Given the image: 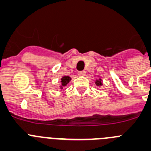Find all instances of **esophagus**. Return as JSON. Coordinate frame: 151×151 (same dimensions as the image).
<instances>
[{
    "mask_svg": "<svg viewBox=\"0 0 151 151\" xmlns=\"http://www.w3.org/2000/svg\"><path fill=\"white\" fill-rule=\"evenodd\" d=\"M85 73H86L85 70H81V71H78V72H77V74L80 76H82V75H84Z\"/></svg>",
    "mask_w": 151,
    "mask_h": 151,
    "instance_id": "1",
    "label": "esophagus"
}]
</instances>
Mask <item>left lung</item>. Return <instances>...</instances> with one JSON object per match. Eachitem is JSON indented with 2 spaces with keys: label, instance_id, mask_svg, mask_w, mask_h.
Returning <instances> with one entry per match:
<instances>
[{
  "label": "left lung",
  "instance_id": "obj_1",
  "mask_svg": "<svg viewBox=\"0 0 151 151\" xmlns=\"http://www.w3.org/2000/svg\"><path fill=\"white\" fill-rule=\"evenodd\" d=\"M101 79H99V80H97V81H96V84L98 86H100L102 85V83H101Z\"/></svg>",
  "mask_w": 151,
  "mask_h": 151
}]
</instances>
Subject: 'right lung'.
<instances>
[{
	"instance_id": "add662e5",
	"label": "right lung",
	"mask_w": 151,
	"mask_h": 151,
	"mask_svg": "<svg viewBox=\"0 0 151 151\" xmlns=\"http://www.w3.org/2000/svg\"><path fill=\"white\" fill-rule=\"evenodd\" d=\"M61 80H62L61 81V88H62L68 83L69 81H70V77H68V76H64Z\"/></svg>"
}]
</instances>
